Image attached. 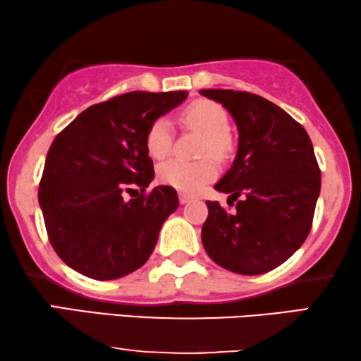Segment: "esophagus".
<instances>
[{"mask_svg": "<svg viewBox=\"0 0 361 361\" xmlns=\"http://www.w3.org/2000/svg\"><path fill=\"white\" fill-rule=\"evenodd\" d=\"M190 200H192V195L180 192V194H179V202H180V204H187V202H190Z\"/></svg>", "mask_w": 361, "mask_h": 361, "instance_id": "obj_1", "label": "esophagus"}]
</instances>
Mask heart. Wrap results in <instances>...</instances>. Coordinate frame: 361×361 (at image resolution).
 Listing matches in <instances>:
<instances>
[{
	"instance_id": "obj_1",
	"label": "heart",
	"mask_w": 361,
	"mask_h": 361,
	"mask_svg": "<svg viewBox=\"0 0 361 361\" xmlns=\"http://www.w3.org/2000/svg\"><path fill=\"white\" fill-rule=\"evenodd\" d=\"M182 120L187 126L197 128L205 135L202 142L200 156H214L215 159H225L233 149V141L228 135V115L224 106L215 102L199 100L187 108ZM172 125L167 118H157L151 123L146 133L147 152L156 159L167 156L172 149ZM216 162L212 157H204L200 161L169 159L162 162L157 169L159 179L164 184L174 187L177 190L195 192L202 185L216 176Z\"/></svg>"
}]
</instances>
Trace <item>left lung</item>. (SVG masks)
<instances>
[{"label":"left lung","mask_w":361,"mask_h":361,"mask_svg":"<svg viewBox=\"0 0 361 361\" xmlns=\"http://www.w3.org/2000/svg\"><path fill=\"white\" fill-rule=\"evenodd\" d=\"M224 105L238 128V151L215 189L233 214L207 202V255L221 268L255 276L278 268L307 238L320 194V169L307 131L283 108L248 92L200 90ZM240 198V201H236Z\"/></svg>","instance_id":"obj_1"}]
</instances>
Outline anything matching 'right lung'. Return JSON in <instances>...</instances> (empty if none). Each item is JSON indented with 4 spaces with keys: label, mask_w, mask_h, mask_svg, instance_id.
Here are the masks:
<instances>
[{
    "label": "right lung",
    "mask_w": 361,
    "mask_h": 361,
    "mask_svg": "<svg viewBox=\"0 0 361 361\" xmlns=\"http://www.w3.org/2000/svg\"><path fill=\"white\" fill-rule=\"evenodd\" d=\"M185 98L184 90L123 93L87 108L52 141L39 205L52 248L77 273L118 279L151 256L179 199L169 185L147 190L154 167L146 133Z\"/></svg>",
    "instance_id": "add662e5"
}]
</instances>
